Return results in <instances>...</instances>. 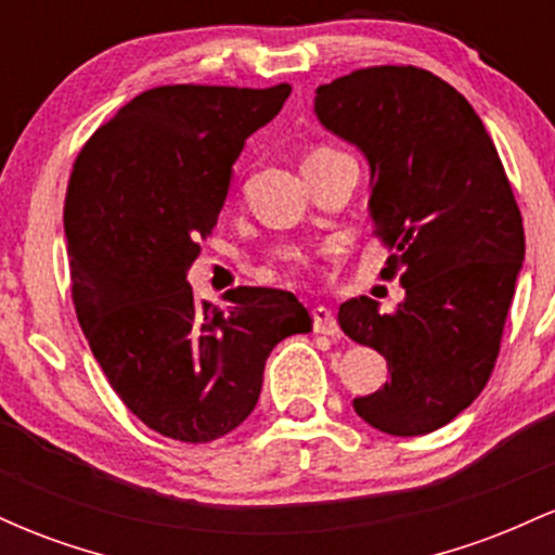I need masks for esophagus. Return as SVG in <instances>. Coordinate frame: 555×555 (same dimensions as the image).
I'll return each instance as SVG.
<instances>
[{"label":"esophagus","instance_id":"1","mask_svg":"<svg viewBox=\"0 0 555 555\" xmlns=\"http://www.w3.org/2000/svg\"><path fill=\"white\" fill-rule=\"evenodd\" d=\"M313 328L315 334H326V336H339V321L336 315L331 313L328 308H313Z\"/></svg>","mask_w":555,"mask_h":555}]
</instances>
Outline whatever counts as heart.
I'll return each mask as SVG.
<instances>
[{
    "instance_id": "b5f03b06",
    "label": "heart",
    "mask_w": 555,
    "mask_h": 555,
    "mask_svg": "<svg viewBox=\"0 0 555 555\" xmlns=\"http://www.w3.org/2000/svg\"><path fill=\"white\" fill-rule=\"evenodd\" d=\"M326 154H336V151H331V149H318V151H313V154H310L308 158H313V156H326Z\"/></svg>"
}]
</instances>
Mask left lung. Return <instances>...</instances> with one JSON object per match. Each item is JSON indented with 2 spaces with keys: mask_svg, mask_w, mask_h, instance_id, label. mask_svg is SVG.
I'll return each instance as SVG.
<instances>
[{
  "mask_svg": "<svg viewBox=\"0 0 555 555\" xmlns=\"http://www.w3.org/2000/svg\"><path fill=\"white\" fill-rule=\"evenodd\" d=\"M315 117L371 164L384 276L406 297L339 308L352 341L388 362L391 380L352 401L388 436H425L486 388L525 260V229L486 125L449 82L420 67H365L315 91Z\"/></svg>",
  "mask_w": 555,
  "mask_h": 555,
  "instance_id": "1",
  "label": "left lung"
}]
</instances>
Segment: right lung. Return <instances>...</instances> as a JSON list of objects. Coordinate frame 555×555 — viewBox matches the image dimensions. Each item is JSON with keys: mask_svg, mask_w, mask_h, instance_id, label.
I'll list each match as a JSON object with an SVG mask.
<instances>
[{"mask_svg": "<svg viewBox=\"0 0 555 555\" xmlns=\"http://www.w3.org/2000/svg\"><path fill=\"white\" fill-rule=\"evenodd\" d=\"M289 93L286 82L151 88L93 132L69 175L80 328L127 410L175 441L208 443L245 423L271 349L313 328L292 292L237 286L216 308L188 284L245 140Z\"/></svg>", "mask_w": 555, "mask_h": 555, "instance_id": "obj_1", "label": "right lung"}]
</instances>
